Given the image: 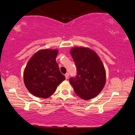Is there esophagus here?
<instances>
[{"label": "esophagus", "mask_w": 135, "mask_h": 135, "mask_svg": "<svg viewBox=\"0 0 135 135\" xmlns=\"http://www.w3.org/2000/svg\"><path fill=\"white\" fill-rule=\"evenodd\" d=\"M69 73H66V74H65V77H66V79H68V77H69Z\"/></svg>", "instance_id": "34e87169"}]
</instances>
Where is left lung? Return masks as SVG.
I'll return each instance as SVG.
<instances>
[{
	"instance_id": "8db88e82",
	"label": "left lung",
	"mask_w": 135,
	"mask_h": 135,
	"mask_svg": "<svg viewBox=\"0 0 135 135\" xmlns=\"http://www.w3.org/2000/svg\"><path fill=\"white\" fill-rule=\"evenodd\" d=\"M70 53L77 68L76 77L69 79L77 96L85 100L97 97L106 82L104 64L95 51L88 47H75Z\"/></svg>"
}]
</instances>
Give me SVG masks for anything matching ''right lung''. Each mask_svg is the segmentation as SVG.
I'll return each mask as SVG.
<instances>
[{"label":"right lung","mask_w":135,"mask_h":135,"mask_svg":"<svg viewBox=\"0 0 135 135\" xmlns=\"http://www.w3.org/2000/svg\"><path fill=\"white\" fill-rule=\"evenodd\" d=\"M58 53V49L40 50L27 62L24 70V83L35 97L47 98L66 79L56 62Z\"/></svg>","instance_id":"add662e5"}]
</instances>
